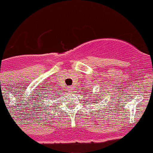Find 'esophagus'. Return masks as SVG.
Wrapping results in <instances>:
<instances>
[{
    "label": "esophagus",
    "mask_w": 153,
    "mask_h": 153,
    "mask_svg": "<svg viewBox=\"0 0 153 153\" xmlns=\"http://www.w3.org/2000/svg\"><path fill=\"white\" fill-rule=\"evenodd\" d=\"M68 91H74V88L72 87V86H70V87L68 88Z\"/></svg>",
    "instance_id": "obj_1"
}]
</instances>
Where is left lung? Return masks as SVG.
I'll list each match as a JSON object with an SVG mask.
<instances>
[{
  "label": "left lung",
  "instance_id": "8db88e82",
  "mask_svg": "<svg viewBox=\"0 0 153 153\" xmlns=\"http://www.w3.org/2000/svg\"><path fill=\"white\" fill-rule=\"evenodd\" d=\"M98 97H99V96H98Z\"/></svg>",
  "mask_w": 153,
  "mask_h": 153
}]
</instances>
